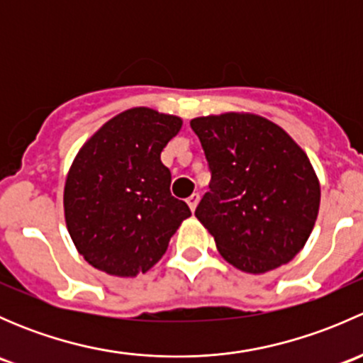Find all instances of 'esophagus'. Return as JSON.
Returning a JSON list of instances; mask_svg holds the SVG:
<instances>
[{"label":"esophagus","instance_id":"34e87169","mask_svg":"<svg viewBox=\"0 0 363 363\" xmlns=\"http://www.w3.org/2000/svg\"><path fill=\"white\" fill-rule=\"evenodd\" d=\"M199 200H200V195H199V193H193V195L189 196V199L186 200V202H188L189 208H191V211H195L196 205H199Z\"/></svg>","mask_w":363,"mask_h":363}]
</instances>
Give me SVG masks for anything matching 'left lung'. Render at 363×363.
I'll list each match as a JSON object with an SVG mask.
<instances>
[{"instance_id": "left-lung-1", "label": "left lung", "mask_w": 363, "mask_h": 363, "mask_svg": "<svg viewBox=\"0 0 363 363\" xmlns=\"http://www.w3.org/2000/svg\"><path fill=\"white\" fill-rule=\"evenodd\" d=\"M211 170L195 216L223 258L250 274L277 269L303 247L320 208V182L294 138L252 113L196 117Z\"/></svg>"}]
</instances>
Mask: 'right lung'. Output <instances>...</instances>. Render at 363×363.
Listing matches in <instances>:
<instances>
[{"instance_id": "1", "label": "right lung", "mask_w": 363, "mask_h": 363, "mask_svg": "<svg viewBox=\"0 0 363 363\" xmlns=\"http://www.w3.org/2000/svg\"><path fill=\"white\" fill-rule=\"evenodd\" d=\"M182 121L137 107L84 144L65 184V218L86 262L111 276L144 274L167 251L191 211L170 193L161 151Z\"/></svg>"}]
</instances>
